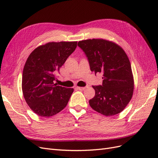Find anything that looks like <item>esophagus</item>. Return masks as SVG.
<instances>
[{
	"label": "esophagus",
	"mask_w": 158,
	"mask_h": 158,
	"mask_svg": "<svg viewBox=\"0 0 158 158\" xmlns=\"http://www.w3.org/2000/svg\"><path fill=\"white\" fill-rule=\"evenodd\" d=\"M76 88L77 89H78V90H84V89H85V87H78L77 86Z\"/></svg>",
	"instance_id": "esophagus-1"
}]
</instances>
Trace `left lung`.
<instances>
[{
    "label": "left lung",
    "instance_id": "1",
    "mask_svg": "<svg viewBox=\"0 0 158 158\" xmlns=\"http://www.w3.org/2000/svg\"><path fill=\"white\" fill-rule=\"evenodd\" d=\"M78 46L86 55L90 70L103 74L102 85H93L95 96L90 107L106 116L123 111L134 92V78L126 52L115 43L103 39L80 41Z\"/></svg>",
    "mask_w": 158,
    "mask_h": 158
}]
</instances>
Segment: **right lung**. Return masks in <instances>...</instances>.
<instances>
[{"instance_id": "right-lung-1", "label": "right lung", "mask_w": 158, "mask_h": 158, "mask_svg": "<svg viewBox=\"0 0 158 158\" xmlns=\"http://www.w3.org/2000/svg\"><path fill=\"white\" fill-rule=\"evenodd\" d=\"M77 47V41L49 42L37 47L28 56L23 70V97L37 115L49 117L67 105L73 88L55 84V73Z\"/></svg>"}]
</instances>
